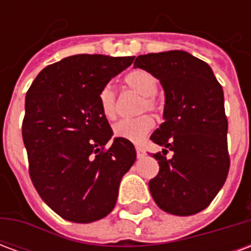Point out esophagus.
Instances as JSON below:
<instances>
[{
  "label": "esophagus",
  "mask_w": 251,
  "mask_h": 251,
  "mask_svg": "<svg viewBox=\"0 0 251 251\" xmlns=\"http://www.w3.org/2000/svg\"><path fill=\"white\" fill-rule=\"evenodd\" d=\"M136 152H137V157L138 158H142L145 154H147V152H145V149L141 147H137L136 148Z\"/></svg>",
  "instance_id": "1"
}]
</instances>
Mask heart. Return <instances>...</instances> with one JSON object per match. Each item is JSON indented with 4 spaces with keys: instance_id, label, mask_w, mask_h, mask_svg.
<instances>
[{
    "instance_id": "obj_1",
    "label": "heart",
    "mask_w": 251,
    "mask_h": 251,
    "mask_svg": "<svg viewBox=\"0 0 251 251\" xmlns=\"http://www.w3.org/2000/svg\"><path fill=\"white\" fill-rule=\"evenodd\" d=\"M124 83L127 88L142 95L140 111H158L160 102L156 98L157 80L147 70H133L124 76ZM98 103L100 113L106 120L113 121L117 117V95L110 86H104L98 95ZM154 121L149 115H141L133 120H122L115 124L113 133L117 138H122L133 144H141L148 134L152 131Z\"/></svg>"
}]
</instances>
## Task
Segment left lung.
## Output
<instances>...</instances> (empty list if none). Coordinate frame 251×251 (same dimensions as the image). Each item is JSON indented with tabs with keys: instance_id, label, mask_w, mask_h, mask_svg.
Wrapping results in <instances>:
<instances>
[{
	"instance_id": "1",
	"label": "left lung",
	"mask_w": 251,
	"mask_h": 251,
	"mask_svg": "<svg viewBox=\"0 0 251 251\" xmlns=\"http://www.w3.org/2000/svg\"><path fill=\"white\" fill-rule=\"evenodd\" d=\"M134 68L157 77L165 94L164 122L151 136L164 148L153 154L160 171L149 181L151 194L172 215L198 214L221 191L230 168L222 86L207 63L185 51L140 55Z\"/></svg>"
}]
</instances>
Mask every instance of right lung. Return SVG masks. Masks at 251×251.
Segmentation results:
<instances>
[{
  "instance_id": "add662e5",
  "label": "right lung",
  "mask_w": 251,
  "mask_h": 251,
  "mask_svg": "<svg viewBox=\"0 0 251 251\" xmlns=\"http://www.w3.org/2000/svg\"><path fill=\"white\" fill-rule=\"evenodd\" d=\"M134 56L74 55L47 66L25 98L23 140L30 180L63 219L99 221L114 208L122 176L136 161L130 141L113 136L99 91Z\"/></svg>"
}]
</instances>
